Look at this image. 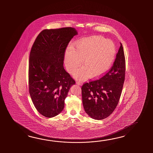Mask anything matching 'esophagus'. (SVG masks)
I'll return each instance as SVG.
<instances>
[{
    "label": "esophagus",
    "instance_id": "34e87169",
    "mask_svg": "<svg viewBox=\"0 0 153 153\" xmlns=\"http://www.w3.org/2000/svg\"><path fill=\"white\" fill-rule=\"evenodd\" d=\"M76 84L78 85H81V84H82V82H81V81H77L76 82Z\"/></svg>",
    "mask_w": 153,
    "mask_h": 153
}]
</instances>
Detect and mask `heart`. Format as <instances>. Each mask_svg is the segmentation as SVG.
Wrapping results in <instances>:
<instances>
[{"label":"heart","instance_id":"b5f03b06","mask_svg":"<svg viewBox=\"0 0 153 153\" xmlns=\"http://www.w3.org/2000/svg\"><path fill=\"white\" fill-rule=\"evenodd\" d=\"M115 55L114 43L100 36H93L80 39L74 42L72 49L65 53V63L67 71H75L81 65L85 67L75 72L77 77L85 78L90 74L98 78L110 68Z\"/></svg>","mask_w":153,"mask_h":153}]
</instances>
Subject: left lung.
I'll use <instances>...</instances> for the list:
<instances>
[{
    "label": "left lung",
    "instance_id": "left-lung-1",
    "mask_svg": "<svg viewBox=\"0 0 153 153\" xmlns=\"http://www.w3.org/2000/svg\"><path fill=\"white\" fill-rule=\"evenodd\" d=\"M126 61L120 47L111 69L101 78L85 82L81 86L82 103L86 113L96 120L108 117L117 107L124 86Z\"/></svg>",
    "mask_w": 153,
    "mask_h": 153
}]
</instances>
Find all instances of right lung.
<instances>
[{
  "label": "right lung",
  "instance_id": "1",
  "mask_svg": "<svg viewBox=\"0 0 153 153\" xmlns=\"http://www.w3.org/2000/svg\"><path fill=\"white\" fill-rule=\"evenodd\" d=\"M78 33L74 28L44 29L33 44L29 55V94L39 113L55 117L75 81L63 67L65 50Z\"/></svg>",
  "mask_w": 153,
  "mask_h": 153
}]
</instances>
